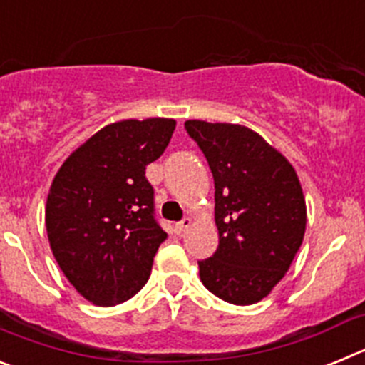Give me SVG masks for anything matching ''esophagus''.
<instances>
[{"instance_id": "34e87169", "label": "esophagus", "mask_w": 365, "mask_h": 365, "mask_svg": "<svg viewBox=\"0 0 365 365\" xmlns=\"http://www.w3.org/2000/svg\"><path fill=\"white\" fill-rule=\"evenodd\" d=\"M192 222H193V219H192V217H185V219H182V221L177 222V225H175L177 234H182V232L188 230V228L192 227Z\"/></svg>"}]
</instances>
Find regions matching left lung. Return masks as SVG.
Returning <instances> with one entry per match:
<instances>
[{"mask_svg":"<svg viewBox=\"0 0 365 365\" xmlns=\"http://www.w3.org/2000/svg\"><path fill=\"white\" fill-rule=\"evenodd\" d=\"M215 185L219 247L199 261L202 285L234 305L270 294L302 247L307 208L292 164L240 124L186 120Z\"/></svg>","mask_w":365,"mask_h":365,"instance_id":"8db88e82","label":"left lung"}]
</instances>
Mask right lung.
<instances>
[{"instance_id": "add662e5", "label": "right lung", "mask_w": 365, "mask_h": 365, "mask_svg": "<svg viewBox=\"0 0 365 365\" xmlns=\"http://www.w3.org/2000/svg\"><path fill=\"white\" fill-rule=\"evenodd\" d=\"M175 120L108 124L60 166L45 205L54 259L87 302L113 307L137 294L168 237L153 217L146 166L170 144Z\"/></svg>"}]
</instances>
